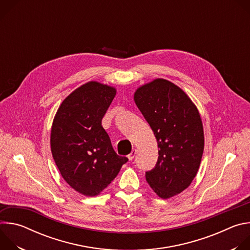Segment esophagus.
<instances>
[{
	"instance_id": "1",
	"label": "esophagus",
	"mask_w": 250,
	"mask_h": 250,
	"mask_svg": "<svg viewBox=\"0 0 250 250\" xmlns=\"http://www.w3.org/2000/svg\"><path fill=\"white\" fill-rule=\"evenodd\" d=\"M136 153H137V149H133L132 151H131V153L130 154H128L127 155V158L129 159V160H132L134 157H135V155H136Z\"/></svg>"
}]
</instances>
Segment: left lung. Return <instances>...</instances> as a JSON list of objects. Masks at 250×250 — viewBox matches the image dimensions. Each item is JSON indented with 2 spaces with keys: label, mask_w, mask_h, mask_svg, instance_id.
Listing matches in <instances>:
<instances>
[{
  "label": "left lung",
  "mask_w": 250,
  "mask_h": 250,
  "mask_svg": "<svg viewBox=\"0 0 250 250\" xmlns=\"http://www.w3.org/2000/svg\"><path fill=\"white\" fill-rule=\"evenodd\" d=\"M133 99L159 148L146 181L158 197L172 198L190 186L200 167L205 146L200 113L180 87L162 78L138 87Z\"/></svg>",
  "instance_id": "8db88e82"
}]
</instances>
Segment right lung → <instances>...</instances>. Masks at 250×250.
<instances>
[{
    "label": "right lung",
    "instance_id": "1",
    "mask_svg": "<svg viewBox=\"0 0 250 250\" xmlns=\"http://www.w3.org/2000/svg\"><path fill=\"white\" fill-rule=\"evenodd\" d=\"M117 89L90 81L61 103L53 119L50 148L67 184L78 193L98 196L119 174L126 157L118 155L102 126Z\"/></svg>",
    "mask_w": 250,
    "mask_h": 250
}]
</instances>
